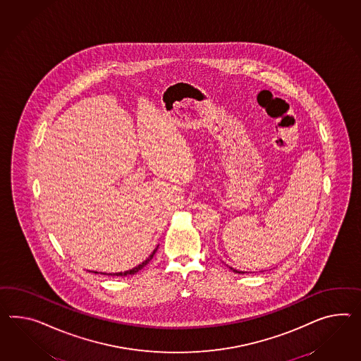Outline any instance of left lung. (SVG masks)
I'll use <instances>...</instances> for the list:
<instances>
[{"label": "left lung", "mask_w": 361, "mask_h": 361, "mask_svg": "<svg viewBox=\"0 0 361 361\" xmlns=\"http://www.w3.org/2000/svg\"><path fill=\"white\" fill-rule=\"evenodd\" d=\"M231 269H233L235 274H245V272H240V271H238V269H234V268L231 267Z\"/></svg>", "instance_id": "1"}]
</instances>
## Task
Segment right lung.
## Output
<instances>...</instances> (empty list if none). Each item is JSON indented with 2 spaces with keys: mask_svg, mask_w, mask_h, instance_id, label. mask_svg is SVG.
Instances as JSON below:
<instances>
[{
  "mask_svg": "<svg viewBox=\"0 0 361 361\" xmlns=\"http://www.w3.org/2000/svg\"><path fill=\"white\" fill-rule=\"evenodd\" d=\"M158 247H156V249L153 250V252L149 255V258H147V260H144L141 264H139L137 267L132 268V269H130V271H126V272H119V274H112L111 276H128V275H135L136 272H139L140 269L141 268L145 267L147 264H148L149 262L152 260V258L154 257V254H156V251H157ZM97 274V272H95Z\"/></svg>",
  "mask_w": 361,
  "mask_h": 361,
  "instance_id": "1",
  "label": "right lung"
}]
</instances>
